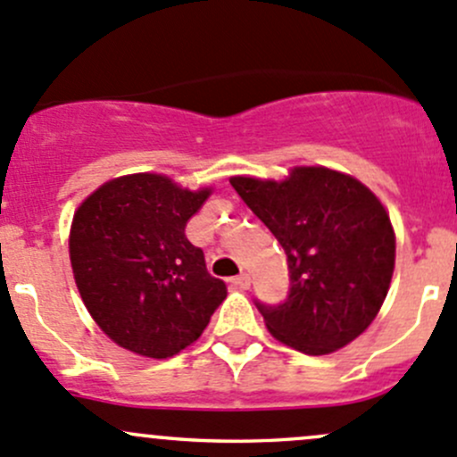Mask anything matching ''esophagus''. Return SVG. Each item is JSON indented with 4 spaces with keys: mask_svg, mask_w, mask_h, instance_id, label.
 <instances>
[{
    "mask_svg": "<svg viewBox=\"0 0 457 457\" xmlns=\"http://www.w3.org/2000/svg\"><path fill=\"white\" fill-rule=\"evenodd\" d=\"M232 283L237 285L238 289H247V287H250L252 278H250V274H238V276H234V278H232Z\"/></svg>",
    "mask_w": 457,
    "mask_h": 457,
    "instance_id": "obj_1",
    "label": "esophagus"
}]
</instances>
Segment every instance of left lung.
<instances>
[{"mask_svg": "<svg viewBox=\"0 0 457 457\" xmlns=\"http://www.w3.org/2000/svg\"><path fill=\"white\" fill-rule=\"evenodd\" d=\"M229 183L287 254V301L256 303L267 331L307 356L356 340L380 312L395 267V232L380 199L352 174L322 165H294L280 181Z\"/></svg>", "mask_w": 457, "mask_h": 457, "instance_id": "obj_1", "label": "left lung"}]
</instances>
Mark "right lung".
<instances>
[{
    "instance_id": "1",
    "label": "right lung",
    "mask_w": 457,
    "mask_h": 457,
    "mask_svg": "<svg viewBox=\"0 0 457 457\" xmlns=\"http://www.w3.org/2000/svg\"><path fill=\"white\" fill-rule=\"evenodd\" d=\"M212 195L165 174L105 181L75 210L68 237L72 276L92 320L137 356L172 358L199 340L228 296L210 276L186 223Z\"/></svg>"
}]
</instances>
